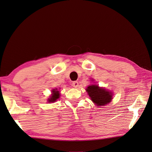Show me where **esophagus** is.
Masks as SVG:
<instances>
[{
    "mask_svg": "<svg viewBox=\"0 0 152 152\" xmlns=\"http://www.w3.org/2000/svg\"><path fill=\"white\" fill-rule=\"evenodd\" d=\"M72 86L74 87V88H77L78 86V82L76 81H73L72 83Z\"/></svg>",
    "mask_w": 152,
    "mask_h": 152,
    "instance_id": "esophagus-1",
    "label": "esophagus"
}]
</instances>
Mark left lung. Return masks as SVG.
<instances>
[{
	"mask_svg": "<svg viewBox=\"0 0 152 152\" xmlns=\"http://www.w3.org/2000/svg\"><path fill=\"white\" fill-rule=\"evenodd\" d=\"M86 91L92 102L97 106H103L110 103L113 98V94L103 88L92 85L86 88Z\"/></svg>",
	"mask_w": 152,
	"mask_h": 152,
	"instance_id": "8db88e82",
	"label": "left lung"
}]
</instances>
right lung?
I'll return each mask as SVG.
<instances>
[{"label": "right lung", "instance_id": "right-lung-1", "mask_svg": "<svg viewBox=\"0 0 152 152\" xmlns=\"http://www.w3.org/2000/svg\"><path fill=\"white\" fill-rule=\"evenodd\" d=\"M60 97L59 91H58V89H53L52 90V94L50 95L49 98H48V103H53L57 101L58 98Z\"/></svg>", "mask_w": 152, "mask_h": 152}]
</instances>
